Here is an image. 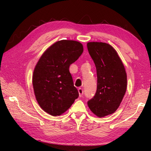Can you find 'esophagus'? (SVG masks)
I'll return each instance as SVG.
<instances>
[{"mask_svg": "<svg viewBox=\"0 0 151 151\" xmlns=\"http://www.w3.org/2000/svg\"><path fill=\"white\" fill-rule=\"evenodd\" d=\"M78 93H79V96H80L81 97L83 95V93H84V91H83V89L82 88H79L78 89Z\"/></svg>", "mask_w": 151, "mask_h": 151, "instance_id": "obj_1", "label": "esophagus"}]
</instances>
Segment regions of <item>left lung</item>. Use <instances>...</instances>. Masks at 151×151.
Segmentation results:
<instances>
[{"mask_svg":"<svg viewBox=\"0 0 151 151\" xmlns=\"http://www.w3.org/2000/svg\"><path fill=\"white\" fill-rule=\"evenodd\" d=\"M87 48L97 75L95 95L87 104L95 115L104 117L114 113L120 106L127 90V73L116 51L110 45L91 42Z\"/></svg>","mask_w":151,"mask_h":151,"instance_id":"8db88e82","label":"left lung"}]
</instances>
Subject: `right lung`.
I'll list each match as a JSON object with an SVG mask.
<instances>
[{"label":"right lung","instance_id":"1","mask_svg":"<svg viewBox=\"0 0 151 151\" xmlns=\"http://www.w3.org/2000/svg\"><path fill=\"white\" fill-rule=\"evenodd\" d=\"M83 52V45L79 42L59 40L38 61L33 72V88L40 106L50 115L62 114L78 97L69 66Z\"/></svg>","mask_w":151,"mask_h":151}]
</instances>
